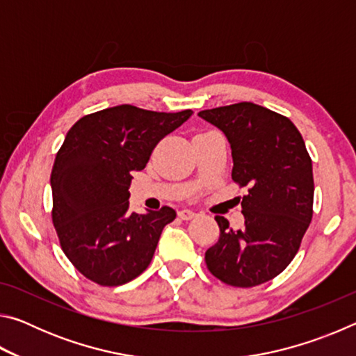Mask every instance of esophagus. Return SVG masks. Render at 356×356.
Wrapping results in <instances>:
<instances>
[{"instance_id": "obj_1", "label": "esophagus", "mask_w": 356, "mask_h": 356, "mask_svg": "<svg viewBox=\"0 0 356 356\" xmlns=\"http://www.w3.org/2000/svg\"><path fill=\"white\" fill-rule=\"evenodd\" d=\"M197 213L195 212V210H191V209H182V210H179V216L182 220H191V218H195Z\"/></svg>"}]
</instances>
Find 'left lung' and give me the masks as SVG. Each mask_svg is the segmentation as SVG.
Returning a JSON list of instances; mask_svg holds the SVG:
<instances>
[{"instance_id":"obj_1","label":"left lung","mask_w":356,"mask_h":356,"mask_svg":"<svg viewBox=\"0 0 356 356\" xmlns=\"http://www.w3.org/2000/svg\"><path fill=\"white\" fill-rule=\"evenodd\" d=\"M226 135L232 180L248 186L245 225L229 227L215 216L220 238L206 251L210 273L234 287H252L278 276L297 254L312 218L314 177L305 141L291 119L242 102L197 113Z\"/></svg>"}]
</instances>
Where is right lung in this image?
Segmentation results:
<instances>
[{"instance_id": "obj_1", "label": "right lung", "mask_w": 356, "mask_h": 356, "mask_svg": "<svg viewBox=\"0 0 356 356\" xmlns=\"http://www.w3.org/2000/svg\"><path fill=\"white\" fill-rule=\"evenodd\" d=\"M193 114L131 105L76 120L51 170L53 225L64 254L88 280L120 286L149 267L176 210L130 212L131 172L146 168L154 147Z\"/></svg>"}]
</instances>
